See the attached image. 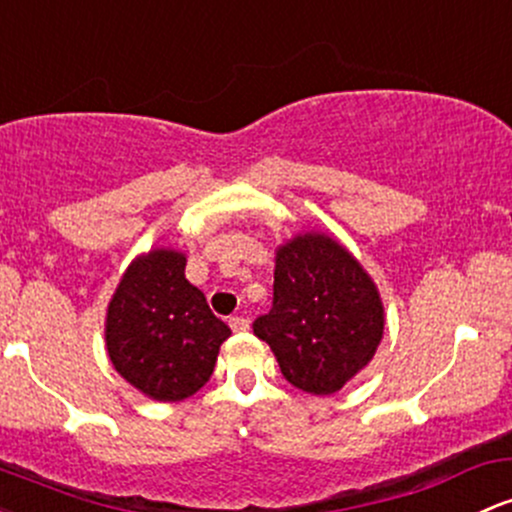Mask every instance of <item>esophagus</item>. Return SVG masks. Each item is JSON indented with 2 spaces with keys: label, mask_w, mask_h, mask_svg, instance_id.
Segmentation results:
<instances>
[{
  "label": "esophagus",
  "mask_w": 512,
  "mask_h": 512,
  "mask_svg": "<svg viewBox=\"0 0 512 512\" xmlns=\"http://www.w3.org/2000/svg\"><path fill=\"white\" fill-rule=\"evenodd\" d=\"M228 325H230V330H233V333H245V330L250 328V320L243 318V316H233L228 320Z\"/></svg>",
  "instance_id": "1"
}]
</instances>
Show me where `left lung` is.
Wrapping results in <instances>:
<instances>
[{"label":"left lung","mask_w":512,"mask_h":512,"mask_svg":"<svg viewBox=\"0 0 512 512\" xmlns=\"http://www.w3.org/2000/svg\"><path fill=\"white\" fill-rule=\"evenodd\" d=\"M284 379L313 396L340 391L372 362L384 306L364 267L325 233H303L277 250L274 301L252 323Z\"/></svg>","instance_id":"1"}]
</instances>
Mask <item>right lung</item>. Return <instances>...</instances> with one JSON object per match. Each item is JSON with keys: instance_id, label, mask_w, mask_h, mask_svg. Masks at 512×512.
I'll list each match as a JSON object with an SVG mask.
<instances>
[{"instance_id": "obj_1", "label": "right lung", "mask_w": 512, "mask_h": 512, "mask_svg": "<svg viewBox=\"0 0 512 512\" xmlns=\"http://www.w3.org/2000/svg\"><path fill=\"white\" fill-rule=\"evenodd\" d=\"M187 257L157 247L131 262L106 311V352L155 401H182L209 381L230 328L184 277Z\"/></svg>"}]
</instances>
